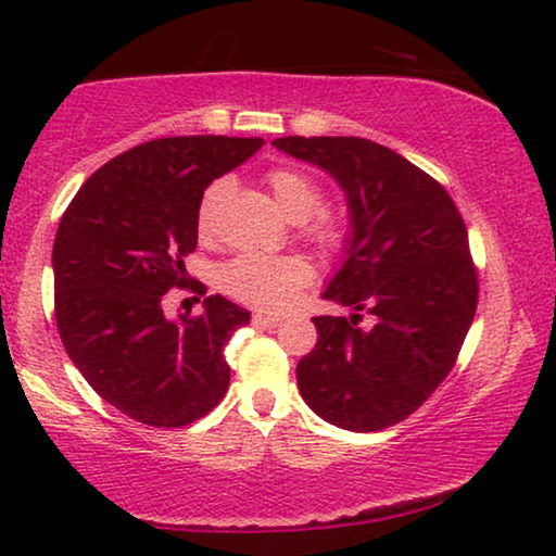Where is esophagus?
<instances>
[{
  "label": "esophagus",
  "mask_w": 556,
  "mask_h": 556,
  "mask_svg": "<svg viewBox=\"0 0 556 556\" xmlns=\"http://www.w3.org/2000/svg\"><path fill=\"white\" fill-rule=\"evenodd\" d=\"M253 324L261 326V329H276V326H280V318L273 314H255Z\"/></svg>",
  "instance_id": "1"
}]
</instances>
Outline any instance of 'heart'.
Masks as SVG:
<instances>
[{
	"instance_id": "obj_1",
	"label": "heart",
	"mask_w": 556,
	"mask_h": 556,
	"mask_svg": "<svg viewBox=\"0 0 556 556\" xmlns=\"http://www.w3.org/2000/svg\"><path fill=\"white\" fill-rule=\"evenodd\" d=\"M278 207L291 219H303V238L321 253H339L346 245V223L329 210L318 211L324 202V189L314 174L299 166H276L265 174ZM232 194V181L227 177L212 179L200 197L197 207V235L204 242L217 238L219 212ZM311 283V265L301 255H265L240 253L219 270V286L232 299L250 306L278 311L286 308Z\"/></svg>"
}]
</instances>
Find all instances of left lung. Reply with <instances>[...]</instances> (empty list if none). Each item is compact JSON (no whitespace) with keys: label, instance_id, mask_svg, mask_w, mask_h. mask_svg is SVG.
<instances>
[{"label":"left lung","instance_id":"left-lung-1","mask_svg":"<svg viewBox=\"0 0 556 556\" xmlns=\"http://www.w3.org/2000/svg\"><path fill=\"white\" fill-rule=\"evenodd\" d=\"M273 143L344 187L354 227L344 268L324 291L354 314L314 316L318 341L295 367L299 390L339 428H390L451 375L476 316L466 223L438 179L382 143L359 136Z\"/></svg>","mask_w":556,"mask_h":556}]
</instances>
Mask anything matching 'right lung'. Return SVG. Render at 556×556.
<instances>
[{
	"label": "right lung",
	"instance_id": "add662e5",
	"mask_svg": "<svg viewBox=\"0 0 556 556\" xmlns=\"http://www.w3.org/2000/svg\"><path fill=\"white\" fill-rule=\"evenodd\" d=\"M263 139L166 136L124 151L78 189L52 245L55 321L67 356L136 422L185 428L230 387L223 349L250 311L207 295L197 316H164L172 288L204 295L185 257L197 248L204 187Z\"/></svg>",
	"mask_w": 556,
	"mask_h": 556
}]
</instances>
